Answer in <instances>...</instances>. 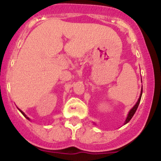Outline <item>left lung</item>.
Returning <instances> with one entry per match:
<instances>
[{"label":"left lung","instance_id":"obj_1","mask_svg":"<svg viewBox=\"0 0 161 161\" xmlns=\"http://www.w3.org/2000/svg\"><path fill=\"white\" fill-rule=\"evenodd\" d=\"M142 91H141V95H140L139 98H138V101L136 102V104H135V106H133V107L131 109H130V112H129L128 116H127V118H126L125 121V124H126V123H128L129 121H130V120H131V118H133V115H134L135 112H136V109H137L138 106H139L140 102H141V98H142Z\"/></svg>","mask_w":161,"mask_h":161}]
</instances>
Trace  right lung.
Segmentation results:
<instances>
[{
    "mask_svg": "<svg viewBox=\"0 0 161 161\" xmlns=\"http://www.w3.org/2000/svg\"><path fill=\"white\" fill-rule=\"evenodd\" d=\"M19 111H20V112H21V114H23V115H24V116H25V118H27V119H28V120H30V118H28V117H27V116H26V115H25V113H24V112H23V111H21V110H20V109H19Z\"/></svg>",
    "mask_w": 161,
    "mask_h": 161,
    "instance_id": "right-lung-1",
    "label": "right lung"
}]
</instances>
